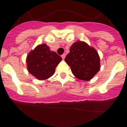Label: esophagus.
Here are the masks:
<instances>
[{
    "mask_svg": "<svg viewBox=\"0 0 127 127\" xmlns=\"http://www.w3.org/2000/svg\"><path fill=\"white\" fill-rule=\"evenodd\" d=\"M65 56H66V54L65 53H64L61 56V57H62V58H63V59H64V58H65Z\"/></svg>",
    "mask_w": 127,
    "mask_h": 127,
    "instance_id": "obj_1",
    "label": "esophagus"
}]
</instances>
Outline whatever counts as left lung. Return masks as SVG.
<instances>
[{"label": "left lung", "instance_id": "left-lung-1", "mask_svg": "<svg viewBox=\"0 0 127 127\" xmlns=\"http://www.w3.org/2000/svg\"><path fill=\"white\" fill-rule=\"evenodd\" d=\"M65 61L75 77L84 81L92 79L100 68L98 53L83 41H77L70 46Z\"/></svg>", "mask_w": 127, "mask_h": 127}]
</instances>
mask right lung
Masks as SVG:
<instances>
[{"label":"right lung","mask_w":127,"mask_h":127,"mask_svg":"<svg viewBox=\"0 0 127 127\" xmlns=\"http://www.w3.org/2000/svg\"><path fill=\"white\" fill-rule=\"evenodd\" d=\"M62 60L60 56L50 51L46 44L37 46L27 57L29 72L39 80H44L52 76L55 68Z\"/></svg>","instance_id":"add662e5"}]
</instances>
